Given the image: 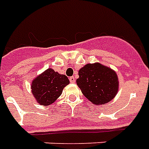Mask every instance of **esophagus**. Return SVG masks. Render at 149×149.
I'll use <instances>...</instances> for the list:
<instances>
[{
  "mask_svg": "<svg viewBox=\"0 0 149 149\" xmlns=\"http://www.w3.org/2000/svg\"><path fill=\"white\" fill-rule=\"evenodd\" d=\"M69 80H70V83H74V81H75V79H74V77H70V79H69Z\"/></svg>",
  "mask_w": 149,
  "mask_h": 149,
  "instance_id": "1",
  "label": "esophagus"
}]
</instances>
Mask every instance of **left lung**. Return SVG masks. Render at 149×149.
I'll return each instance as SVG.
<instances>
[{
  "label": "left lung",
  "instance_id": "left-lung-1",
  "mask_svg": "<svg viewBox=\"0 0 149 149\" xmlns=\"http://www.w3.org/2000/svg\"><path fill=\"white\" fill-rule=\"evenodd\" d=\"M76 83L83 95L95 105L110 102L119 90L116 73L99 63L86 64L79 70Z\"/></svg>",
  "mask_w": 149,
  "mask_h": 149
}]
</instances>
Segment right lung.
Returning a JSON list of instances; mask_svg holds the SVG:
<instances>
[{
  "label": "right lung",
  "instance_id": "obj_1",
  "mask_svg": "<svg viewBox=\"0 0 149 149\" xmlns=\"http://www.w3.org/2000/svg\"><path fill=\"white\" fill-rule=\"evenodd\" d=\"M69 83L66 75L49 68L33 80L32 94L39 104L47 106L55 102L62 95L63 88Z\"/></svg>",
  "mask_w": 149,
  "mask_h": 149
}]
</instances>
